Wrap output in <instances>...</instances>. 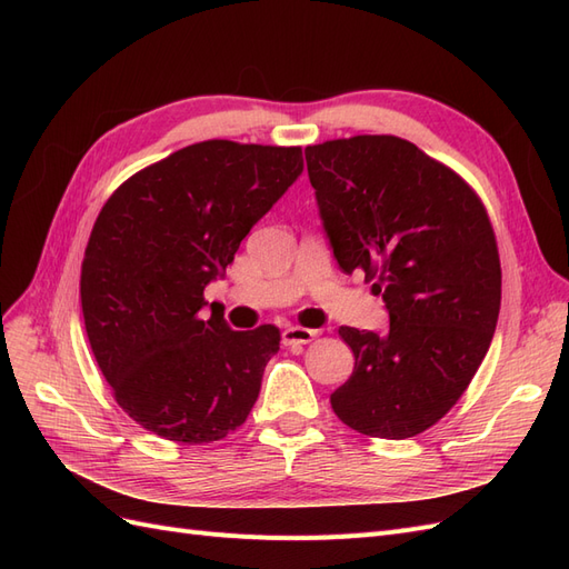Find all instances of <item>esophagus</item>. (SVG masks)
<instances>
[{
    "label": "esophagus",
    "mask_w": 569,
    "mask_h": 569,
    "mask_svg": "<svg viewBox=\"0 0 569 569\" xmlns=\"http://www.w3.org/2000/svg\"><path fill=\"white\" fill-rule=\"evenodd\" d=\"M318 335H320V330H308V327L289 325L287 330L282 332V339H284V343H289V347H299V343L313 341Z\"/></svg>",
    "instance_id": "obj_1"
}]
</instances>
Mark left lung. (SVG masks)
Here are the masks:
<instances>
[{
    "label": "left lung",
    "mask_w": 569,
    "mask_h": 569,
    "mask_svg": "<svg viewBox=\"0 0 569 569\" xmlns=\"http://www.w3.org/2000/svg\"><path fill=\"white\" fill-rule=\"evenodd\" d=\"M339 268L363 270L389 332L339 327L356 366L330 403L351 429L408 439L439 422L485 360L501 261L485 203L451 168L393 134L306 147Z\"/></svg>",
    "instance_id": "obj_1"
}]
</instances>
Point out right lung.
<instances>
[{"label": "right lung", "instance_id": "1", "mask_svg": "<svg viewBox=\"0 0 569 569\" xmlns=\"http://www.w3.org/2000/svg\"><path fill=\"white\" fill-rule=\"evenodd\" d=\"M301 170V147L209 140L134 173L101 209L80 272L84 330L118 406L149 432L211 443L247 420L280 330L203 320V289Z\"/></svg>", "mask_w": 569, "mask_h": 569}]
</instances>
